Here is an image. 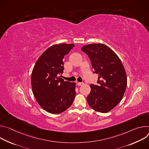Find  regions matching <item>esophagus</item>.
<instances>
[{
  "instance_id": "1",
  "label": "esophagus",
  "mask_w": 149,
  "mask_h": 149,
  "mask_svg": "<svg viewBox=\"0 0 149 149\" xmlns=\"http://www.w3.org/2000/svg\"><path fill=\"white\" fill-rule=\"evenodd\" d=\"M77 86H81L84 85V83H82V82H77Z\"/></svg>"
}]
</instances>
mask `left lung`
Returning a JSON list of instances; mask_svg holds the SVG:
<instances>
[{
	"mask_svg": "<svg viewBox=\"0 0 149 149\" xmlns=\"http://www.w3.org/2000/svg\"><path fill=\"white\" fill-rule=\"evenodd\" d=\"M81 49L88 55L94 73L98 74L97 85H90L88 103L95 111L107 113L120 103L125 93L127 78L124 66L118 56L105 44H88Z\"/></svg>",
	"mask_w": 149,
	"mask_h": 149,
	"instance_id": "left-lung-1",
	"label": "left lung"
}]
</instances>
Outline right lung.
Returning <instances> with one entry per match:
<instances>
[{
    "label": "right lung",
    "instance_id": "obj_1",
    "mask_svg": "<svg viewBox=\"0 0 149 149\" xmlns=\"http://www.w3.org/2000/svg\"><path fill=\"white\" fill-rule=\"evenodd\" d=\"M74 44H55L47 48L37 60L31 74V86L36 100L47 112L57 114L72 104L76 84L59 77L64 70L63 58Z\"/></svg>",
    "mask_w": 149,
    "mask_h": 149
}]
</instances>
